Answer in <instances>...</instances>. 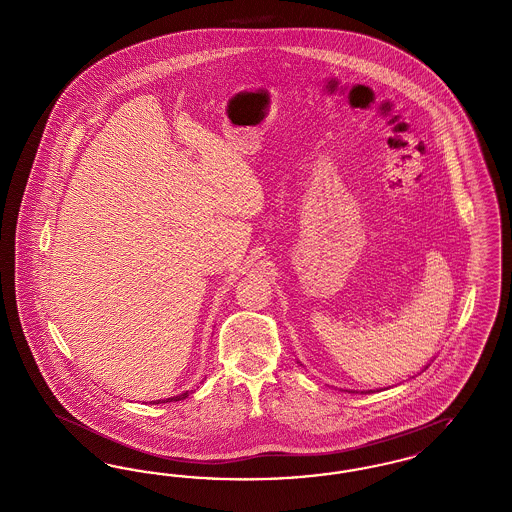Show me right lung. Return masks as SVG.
<instances>
[{
	"instance_id": "add662e5",
	"label": "right lung",
	"mask_w": 512,
	"mask_h": 512,
	"mask_svg": "<svg viewBox=\"0 0 512 512\" xmlns=\"http://www.w3.org/2000/svg\"><path fill=\"white\" fill-rule=\"evenodd\" d=\"M190 395V391H184V393H180V395H176V397H169L167 399V403H171V401H182V399H186ZM155 403V401H153ZM157 403H161V401H157ZM165 403V401H163Z\"/></svg>"
}]
</instances>
